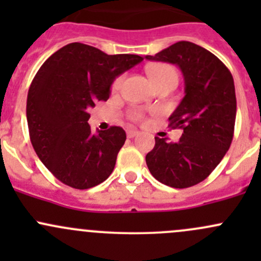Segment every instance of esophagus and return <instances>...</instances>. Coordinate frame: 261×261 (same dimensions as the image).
<instances>
[{
  "label": "esophagus",
  "mask_w": 261,
  "mask_h": 261,
  "mask_svg": "<svg viewBox=\"0 0 261 261\" xmlns=\"http://www.w3.org/2000/svg\"><path fill=\"white\" fill-rule=\"evenodd\" d=\"M138 134H139V131H136V130H127V138L133 139V138H135Z\"/></svg>",
  "instance_id": "obj_1"
}]
</instances>
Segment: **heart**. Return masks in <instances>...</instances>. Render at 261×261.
Here are the masks:
<instances>
[{"label": "heart", "mask_w": 261, "mask_h": 261, "mask_svg": "<svg viewBox=\"0 0 261 261\" xmlns=\"http://www.w3.org/2000/svg\"><path fill=\"white\" fill-rule=\"evenodd\" d=\"M147 74H149L150 80H151L154 86L158 83H162V82L178 81V75L177 72L174 70V68H172L170 65L167 64L152 65V67H150L149 69H147ZM121 84H122V77H118L117 80L114 82V84H112V91H118ZM133 117L135 118L136 121H141L144 118V116L143 114H140V112H135V114L133 115Z\"/></svg>", "instance_id": "b5f03b06"}]
</instances>
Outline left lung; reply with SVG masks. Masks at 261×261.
I'll use <instances>...</instances> for the list:
<instances>
[{"label":"left lung","instance_id":"8db88e82","mask_svg":"<svg viewBox=\"0 0 261 261\" xmlns=\"http://www.w3.org/2000/svg\"><path fill=\"white\" fill-rule=\"evenodd\" d=\"M145 58L178 65L186 86V96L169 117L170 127L183 130L179 141L168 143L156 136L146 165L165 186H196L211 174L232 143L236 118L232 74L215 54L191 41H178Z\"/></svg>","mask_w":261,"mask_h":261}]
</instances>
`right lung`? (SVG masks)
I'll return each mask as SVG.
<instances>
[{
	"label": "right lung",
	"instance_id": "right-lung-1",
	"mask_svg": "<svg viewBox=\"0 0 261 261\" xmlns=\"http://www.w3.org/2000/svg\"><path fill=\"white\" fill-rule=\"evenodd\" d=\"M143 59L72 43L38 70L26 102L30 140L39 159L62 183L88 189L110 177L126 133L111 126L92 134L88 110L107 101L115 78Z\"/></svg>",
	"mask_w": 261,
	"mask_h": 261
}]
</instances>
